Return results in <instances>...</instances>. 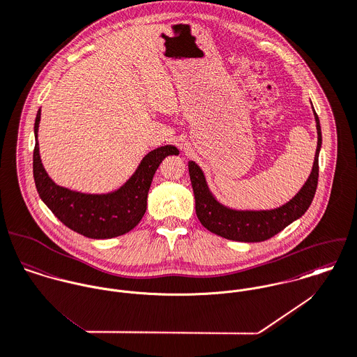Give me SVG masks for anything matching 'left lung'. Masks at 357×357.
<instances>
[{
    "instance_id": "obj_1",
    "label": "left lung",
    "mask_w": 357,
    "mask_h": 357,
    "mask_svg": "<svg viewBox=\"0 0 357 357\" xmlns=\"http://www.w3.org/2000/svg\"><path fill=\"white\" fill-rule=\"evenodd\" d=\"M314 112L317 128V149L309 178L299 192L275 209L267 211H237L220 204L211 192L202 169L194 162H188L190 178L195 197V212L205 229L220 237L239 242H260L274 237L292 222L298 220L309 209L317 188L319 153L321 148V127Z\"/></svg>"
}]
</instances>
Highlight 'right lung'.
Here are the masks:
<instances>
[{
  "mask_svg": "<svg viewBox=\"0 0 357 357\" xmlns=\"http://www.w3.org/2000/svg\"><path fill=\"white\" fill-rule=\"evenodd\" d=\"M41 111L34 123L36 146L33 176L37 192L50 211L70 230L94 239L119 237L132 230L146 211V197L156 169L169 155H178L173 145L148 152L134 174L116 191L108 194H83L63 188L47 174L37 142Z\"/></svg>",
  "mask_w": 357,
  "mask_h": 357,
  "instance_id": "obj_1",
  "label": "right lung"
}]
</instances>
